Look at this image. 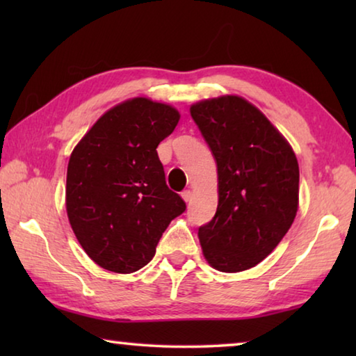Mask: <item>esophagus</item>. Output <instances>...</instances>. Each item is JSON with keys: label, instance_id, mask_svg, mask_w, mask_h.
Segmentation results:
<instances>
[{"label": "esophagus", "instance_id": "esophagus-1", "mask_svg": "<svg viewBox=\"0 0 356 356\" xmlns=\"http://www.w3.org/2000/svg\"><path fill=\"white\" fill-rule=\"evenodd\" d=\"M180 196H182V200L185 202H188L191 200V191L190 190H184L182 193H180Z\"/></svg>", "mask_w": 356, "mask_h": 356}]
</instances>
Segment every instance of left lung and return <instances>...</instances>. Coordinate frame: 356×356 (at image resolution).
<instances>
[{"label":"left lung","instance_id":"1","mask_svg":"<svg viewBox=\"0 0 356 356\" xmlns=\"http://www.w3.org/2000/svg\"><path fill=\"white\" fill-rule=\"evenodd\" d=\"M191 118L218 171V207L197 231L213 268L237 273L272 252L298 209V161L254 105L237 95L197 102Z\"/></svg>","mask_w":356,"mask_h":356}]
</instances>
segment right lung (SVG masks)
<instances>
[{
	"label": "right lung",
	"mask_w": 356,
	"mask_h": 356,
	"mask_svg": "<svg viewBox=\"0 0 356 356\" xmlns=\"http://www.w3.org/2000/svg\"><path fill=\"white\" fill-rule=\"evenodd\" d=\"M179 119L170 105L130 99L106 111L72 152L65 209L78 242L102 268H143L168 225L185 212L156 154Z\"/></svg>",
	"instance_id": "add662e5"
}]
</instances>
